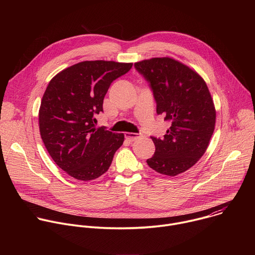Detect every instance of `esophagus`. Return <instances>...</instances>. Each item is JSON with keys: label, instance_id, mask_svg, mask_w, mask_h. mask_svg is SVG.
Returning <instances> with one entry per match:
<instances>
[{"label": "esophagus", "instance_id": "esophagus-1", "mask_svg": "<svg viewBox=\"0 0 255 255\" xmlns=\"http://www.w3.org/2000/svg\"><path fill=\"white\" fill-rule=\"evenodd\" d=\"M125 138L128 139L129 141L133 142L135 140H137L138 138H140V135L139 134H136V133H130V132H126L125 133Z\"/></svg>", "mask_w": 255, "mask_h": 255}]
</instances>
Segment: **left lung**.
Returning <instances> with one entry per match:
<instances>
[{
    "instance_id": "left-lung-1",
    "label": "left lung",
    "mask_w": 255,
    "mask_h": 255,
    "mask_svg": "<svg viewBox=\"0 0 255 255\" xmlns=\"http://www.w3.org/2000/svg\"><path fill=\"white\" fill-rule=\"evenodd\" d=\"M149 83L156 112L171 123L162 139L150 137L155 152L146 160L153 170L174 176L191 168L206 152L216 123V110L203 78L170 57L134 63Z\"/></svg>"
}]
</instances>
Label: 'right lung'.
Segmentation results:
<instances>
[{
  "instance_id": "1",
  "label": "right lung",
  "mask_w": 255,
  "mask_h": 255,
  "mask_svg": "<svg viewBox=\"0 0 255 255\" xmlns=\"http://www.w3.org/2000/svg\"><path fill=\"white\" fill-rule=\"evenodd\" d=\"M133 63L82 61L52 78L39 109V130L53 161L79 180L98 178L110 167L123 133L96 128L104 98L113 81Z\"/></svg>"
}]
</instances>
